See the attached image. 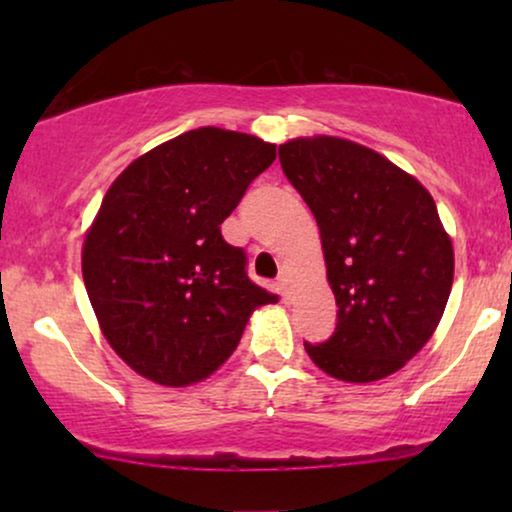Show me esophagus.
<instances>
[{"mask_svg": "<svg viewBox=\"0 0 512 512\" xmlns=\"http://www.w3.org/2000/svg\"><path fill=\"white\" fill-rule=\"evenodd\" d=\"M277 289H279V293H282L284 300H291V282H289V277L279 275L277 277Z\"/></svg>", "mask_w": 512, "mask_h": 512, "instance_id": "34e87169", "label": "esophagus"}]
</instances>
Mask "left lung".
Segmentation results:
<instances>
[{"label": "left lung", "mask_w": 512, "mask_h": 512, "mask_svg": "<svg viewBox=\"0 0 512 512\" xmlns=\"http://www.w3.org/2000/svg\"><path fill=\"white\" fill-rule=\"evenodd\" d=\"M286 179L312 209L338 324L307 354L331 377L375 382L405 366L436 331L454 251L436 202L373 149L338 137L279 146Z\"/></svg>", "instance_id": "8db88e82"}]
</instances>
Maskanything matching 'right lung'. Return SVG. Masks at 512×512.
<instances>
[{
	"instance_id": "obj_1",
	"label": "right lung",
	"mask_w": 512,
	"mask_h": 512,
	"mask_svg": "<svg viewBox=\"0 0 512 512\" xmlns=\"http://www.w3.org/2000/svg\"><path fill=\"white\" fill-rule=\"evenodd\" d=\"M275 144L198 128L144 153L104 195L83 242V282L104 338L165 387L205 380L275 293L247 275L221 223L275 160Z\"/></svg>"
}]
</instances>
